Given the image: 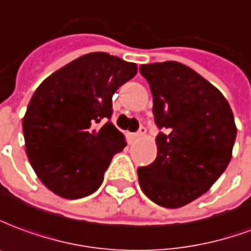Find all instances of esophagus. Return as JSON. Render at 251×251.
I'll return each instance as SVG.
<instances>
[{
  "mask_svg": "<svg viewBox=\"0 0 251 251\" xmlns=\"http://www.w3.org/2000/svg\"><path fill=\"white\" fill-rule=\"evenodd\" d=\"M145 134H146L145 129H140V131H138V132L132 135V136H134L135 139H138V138H143V136H145Z\"/></svg>",
  "mask_w": 251,
  "mask_h": 251,
  "instance_id": "1",
  "label": "esophagus"
}]
</instances>
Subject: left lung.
<instances>
[{"label":"left lung","mask_w":251,"mask_h":251,"mask_svg":"<svg viewBox=\"0 0 251 251\" xmlns=\"http://www.w3.org/2000/svg\"><path fill=\"white\" fill-rule=\"evenodd\" d=\"M152 93L158 135L155 161L138 169L146 196L165 208H179L214 185L232 157L236 126L219 89L178 62L140 66Z\"/></svg>","instance_id":"8db88e82"}]
</instances>
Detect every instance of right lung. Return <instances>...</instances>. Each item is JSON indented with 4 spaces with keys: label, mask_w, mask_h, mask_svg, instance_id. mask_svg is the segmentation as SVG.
I'll use <instances>...</instances> for the list:
<instances>
[{
    "label": "right lung",
    "mask_w": 251,
    "mask_h": 251,
    "mask_svg": "<svg viewBox=\"0 0 251 251\" xmlns=\"http://www.w3.org/2000/svg\"><path fill=\"white\" fill-rule=\"evenodd\" d=\"M138 66L90 52L63 66L35 90L23 119L32 169L55 195L75 200L96 192L112 157L127 143L111 122L112 96Z\"/></svg>",
    "instance_id": "1"
}]
</instances>
